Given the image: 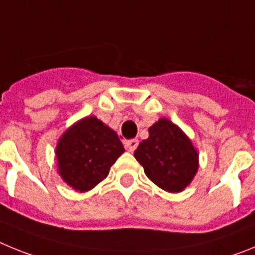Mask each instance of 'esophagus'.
Instances as JSON below:
<instances>
[{
	"instance_id": "1",
	"label": "esophagus",
	"mask_w": 255,
	"mask_h": 255,
	"mask_svg": "<svg viewBox=\"0 0 255 255\" xmlns=\"http://www.w3.org/2000/svg\"><path fill=\"white\" fill-rule=\"evenodd\" d=\"M138 139H130V140L124 141V145H125L126 150H129V152H134L136 149V147H138Z\"/></svg>"
}]
</instances>
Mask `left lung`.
<instances>
[{"instance_id": "obj_1", "label": "left lung", "mask_w": 255, "mask_h": 255, "mask_svg": "<svg viewBox=\"0 0 255 255\" xmlns=\"http://www.w3.org/2000/svg\"><path fill=\"white\" fill-rule=\"evenodd\" d=\"M150 181L168 193H180L199 167L198 152L179 126L159 119L149 128V136L134 152Z\"/></svg>"}]
</instances>
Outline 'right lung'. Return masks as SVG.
Returning <instances> with one entry per match:
<instances>
[{
	"mask_svg": "<svg viewBox=\"0 0 255 255\" xmlns=\"http://www.w3.org/2000/svg\"><path fill=\"white\" fill-rule=\"evenodd\" d=\"M124 152L116 131L97 117H84L58 140V173L67 185L84 193L107 177L111 166Z\"/></svg>",
	"mask_w": 255,
	"mask_h": 255,
	"instance_id": "1",
	"label": "right lung"
}]
</instances>
